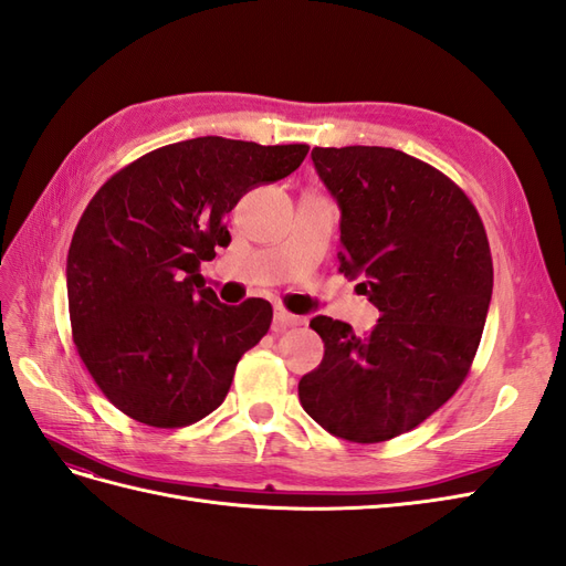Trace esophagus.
Wrapping results in <instances>:
<instances>
[{
	"label": "esophagus",
	"instance_id": "obj_1",
	"mask_svg": "<svg viewBox=\"0 0 566 566\" xmlns=\"http://www.w3.org/2000/svg\"><path fill=\"white\" fill-rule=\"evenodd\" d=\"M304 321L295 314H290L283 306H273V333H283L287 328H295V325H302Z\"/></svg>",
	"mask_w": 566,
	"mask_h": 566
}]
</instances>
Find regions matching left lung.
<instances>
[{
  "label": "left lung",
  "mask_w": 566,
  "mask_h": 566,
  "mask_svg": "<svg viewBox=\"0 0 566 566\" xmlns=\"http://www.w3.org/2000/svg\"><path fill=\"white\" fill-rule=\"evenodd\" d=\"M337 200L339 271L380 318L366 337L312 318L323 361L300 401L323 430L378 443L413 430L468 378L489 314L493 262L482 219L447 175L397 148H314Z\"/></svg>",
  "instance_id": "obj_1"
}]
</instances>
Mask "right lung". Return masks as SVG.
Masks as SVG:
<instances>
[{"label": "right lung", "mask_w": 566, "mask_h": 566, "mask_svg": "<svg viewBox=\"0 0 566 566\" xmlns=\"http://www.w3.org/2000/svg\"><path fill=\"white\" fill-rule=\"evenodd\" d=\"M306 153L198 136L146 153L90 200L67 250V312L80 358L125 416L167 430L227 399L273 310L260 297L221 304L200 264L231 243L238 200L293 175Z\"/></svg>", "instance_id": "1"}]
</instances>
